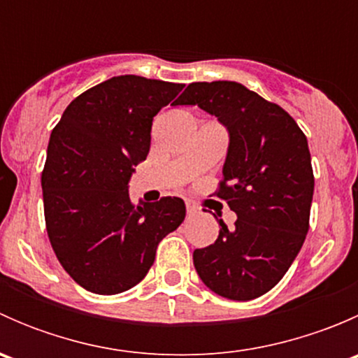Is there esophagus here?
<instances>
[{
  "mask_svg": "<svg viewBox=\"0 0 358 358\" xmlns=\"http://www.w3.org/2000/svg\"><path fill=\"white\" fill-rule=\"evenodd\" d=\"M185 206H187V215H189V216H196L197 213H199V206H197L196 202L187 201Z\"/></svg>",
  "mask_w": 358,
  "mask_h": 358,
  "instance_id": "1",
  "label": "esophagus"
}]
</instances>
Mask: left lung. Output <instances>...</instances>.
<instances>
[{
	"instance_id": "left-lung-1",
	"label": "left lung",
	"mask_w": 358,
	"mask_h": 358,
	"mask_svg": "<svg viewBox=\"0 0 358 358\" xmlns=\"http://www.w3.org/2000/svg\"><path fill=\"white\" fill-rule=\"evenodd\" d=\"M173 106H197L229 131L216 196L237 215L211 246L194 251L202 282L223 298L248 301L279 282L308 232L313 171L308 142L277 103L236 81L192 83Z\"/></svg>"
}]
</instances>
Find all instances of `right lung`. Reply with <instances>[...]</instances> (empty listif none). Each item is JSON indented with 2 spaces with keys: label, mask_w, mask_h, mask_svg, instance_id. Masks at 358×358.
Returning <instances> with one entry per match:
<instances>
[{
  "label": "right lung",
  "mask_w": 358,
  "mask_h": 358,
  "mask_svg": "<svg viewBox=\"0 0 358 358\" xmlns=\"http://www.w3.org/2000/svg\"><path fill=\"white\" fill-rule=\"evenodd\" d=\"M178 83L115 76L76 96L53 128L41 175L46 232L64 270L86 291L119 294L147 275L157 244L185 218V202L129 201L150 149L154 115Z\"/></svg>",
  "instance_id": "right-lung-1"
}]
</instances>
